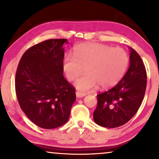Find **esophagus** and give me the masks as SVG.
Wrapping results in <instances>:
<instances>
[{
  "label": "esophagus",
  "instance_id": "esophagus-1",
  "mask_svg": "<svg viewBox=\"0 0 159 159\" xmlns=\"http://www.w3.org/2000/svg\"><path fill=\"white\" fill-rule=\"evenodd\" d=\"M85 95H86L85 93L79 92V91H77V92H76V96H77V98H82V97H84Z\"/></svg>",
  "mask_w": 159,
  "mask_h": 159
}]
</instances>
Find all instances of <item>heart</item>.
I'll return each mask as SVG.
<instances>
[{
	"mask_svg": "<svg viewBox=\"0 0 159 159\" xmlns=\"http://www.w3.org/2000/svg\"><path fill=\"white\" fill-rule=\"evenodd\" d=\"M129 64V57L125 50L101 43H82L75 47L73 56H65L63 71L69 81L75 82L76 88L88 91L97 85L101 89L112 88L120 81Z\"/></svg>",
	"mask_w": 159,
	"mask_h": 159,
	"instance_id": "1",
	"label": "heart"
}]
</instances>
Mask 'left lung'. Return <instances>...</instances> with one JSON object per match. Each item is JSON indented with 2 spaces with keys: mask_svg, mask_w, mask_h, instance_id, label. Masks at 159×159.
<instances>
[{
  "mask_svg": "<svg viewBox=\"0 0 159 159\" xmlns=\"http://www.w3.org/2000/svg\"><path fill=\"white\" fill-rule=\"evenodd\" d=\"M129 49V67L125 75L114 88L97 95L93 119L101 127L114 128L128 122L144 98L147 84L145 65L139 54Z\"/></svg>",
  "mask_w": 159,
  "mask_h": 159,
  "instance_id": "obj_1",
  "label": "left lung"
}]
</instances>
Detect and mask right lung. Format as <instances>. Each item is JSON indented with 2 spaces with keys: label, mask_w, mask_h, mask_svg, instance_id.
Segmentation results:
<instances>
[{
  "label": "right lung",
  "mask_w": 159,
  "mask_h": 159,
  "mask_svg": "<svg viewBox=\"0 0 159 159\" xmlns=\"http://www.w3.org/2000/svg\"><path fill=\"white\" fill-rule=\"evenodd\" d=\"M64 43H68L66 39H51L33 45L17 67L15 88L19 106L43 129L66 124L76 100L75 88L63 75Z\"/></svg>",
  "instance_id": "1"
}]
</instances>
